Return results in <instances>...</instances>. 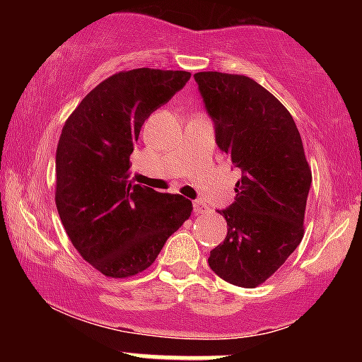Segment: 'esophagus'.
<instances>
[{
  "label": "esophagus",
  "mask_w": 362,
  "mask_h": 362,
  "mask_svg": "<svg viewBox=\"0 0 362 362\" xmlns=\"http://www.w3.org/2000/svg\"><path fill=\"white\" fill-rule=\"evenodd\" d=\"M209 211V206L204 201H194V214H206Z\"/></svg>",
  "instance_id": "esophagus-1"
}]
</instances>
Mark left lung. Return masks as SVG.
<instances>
[{
  "label": "left lung",
  "mask_w": 362,
  "mask_h": 362,
  "mask_svg": "<svg viewBox=\"0 0 362 362\" xmlns=\"http://www.w3.org/2000/svg\"><path fill=\"white\" fill-rule=\"evenodd\" d=\"M216 143L240 168L235 202L219 211L226 238L211 250L214 274L255 288L296 250L305 233L311 170L293 117L276 97L243 74H194Z\"/></svg>",
  "instance_id": "8db88e82"
}]
</instances>
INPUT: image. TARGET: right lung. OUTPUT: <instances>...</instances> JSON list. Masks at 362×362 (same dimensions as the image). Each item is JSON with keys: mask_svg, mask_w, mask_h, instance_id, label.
I'll return each instance as SVG.
<instances>
[{"mask_svg": "<svg viewBox=\"0 0 362 362\" xmlns=\"http://www.w3.org/2000/svg\"><path fill=\"white\" fill-rule=\"evenodd\" d=\"M190 80L187 71L139 68L103 80L66 120L56 149V206L80 255L103 276L146 271L192 202L129 180L144 120Z\"/></svg>", "mask_w": 362, "mask_h": 362, "instance_id": "obj_1", "label": "right lung"}]
</instances>
